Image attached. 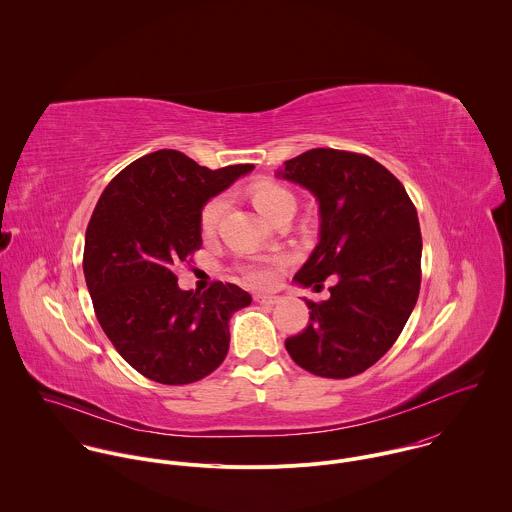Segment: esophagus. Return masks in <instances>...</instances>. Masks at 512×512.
<instances>
[{"mask_svg":"<svg viewBox=\"0 0 512 512\" xmlns=\"http://www.w3.org/2000/svg\"><path fill=\"white\" fill-rule=\"evenodd\" d=\"M258 303H264V305H276V303H280V297L278 295H256L254 297Z\"/></svg>","mask_w":512,"mask_h":512,"instance_id":"obj_1","label":"esophagus"}]
</instances>
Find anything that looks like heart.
I'll list each match as a JSON object with an SVG mask.
<instances>
[{
  "mask_svg": "<svg viewBox=\"0 0 512 512\" xmlns=\"http://www.w3.org/2000/svg\"><path fill=\"white\" fill-rule=\"evenodd\" d=\"M252 203L256 205V209L266 217V219H278L282 213H286L288 209H295V197L292 191L276 181H256L254 185H250L248 189ZM228 209V195L220 193L217 197L209 199L201 211V230L203 232H213L219 226L222 215ZM288 264L286 256H274V258H260V260H252L246 262L238 268L240 276L258 288H266L272 286L274 280L278 278V272L284 270Z\"/></svg>",
  "mask_w": 512,
  "mask_h": 512,
  "instance_id": "b5f03b06",
  "label": "heart"
}]
</instances>
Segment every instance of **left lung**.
Returning a JSON list of instances; mask_svg holds the SVG:
<instances>
[{
	"instance_id": "left-lung-1",
	"label": "left lung",
	"mask_w": 512,
	"mask_h": 512,
	"mask_svg": "<svg viewBox=\"0 0 512 512\" xmlns=\"http://www.w3.org/2000/svg\"><path fill=\"white\" fill-rule=\"evenodd\" d=\"M280 175L319 201L321 232L295 282L327 301H305L309 323L286 339L295 365L325 378L365 372L402 333L420 293L422 232L404 185L365 153L317 147Z\"/></svg>"
}]
</instances>
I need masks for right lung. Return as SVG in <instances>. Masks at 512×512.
Wrapping results in <instances>:
<instances>
[{"label":"right lung","mask_w":512,"mask_h":512,"mask_svg":"<svg viewBox=\"0 0 512 512\" xmlns=\"http://www.w3.org/2000/svg\"><path fill=\"white\" fill-rule=\"evenodd\" d=\"M252 169H209L159 149L122 169L94 207L82 256L94 313L122 359L149 380L197 382L228 353V321L250 293L222 282L183 292L175 270L203 244V205Z\"/></svg>","instance_id":"1"}]
</instances>
